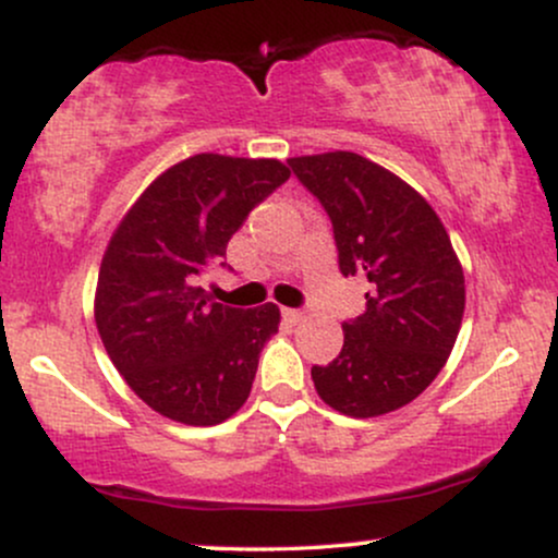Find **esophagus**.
<instances>
[{"instance_id":"obj_1","label":"esophagus","mask_w":558,"mask_h":558,"mask_svg":"<svg viewBox=\"0 0 558 558\" xmlns=\"http://www.w3.org/2000/svg\"><path fill=\"white\" fill-rule=\"evenodd\" d=\"M283 317L288 319V323L296 325V323H301V319H304V312H301V310H283Z\"/></svg>"}]
</instances>
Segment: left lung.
<instances>
[{
	"instance_id": "8db88e82",
	"label": "left lung",
	"mask_w": 558,
	"mask_h": 558,
	"mask_svg": "<svg viewBox=\"0 0 558 558\" xmlns=\"http://www.w3.org/2000/svg\"><path fill=\"white\" fill-rule=\"evenodd\" d=\"M332 222L338 267L364 275L367 310L312 367L319 399L364 420L414 401L444 369L464 315V272L444 222L412 185L354 151L288 159Z\"/></svg>"
}]
</instances>
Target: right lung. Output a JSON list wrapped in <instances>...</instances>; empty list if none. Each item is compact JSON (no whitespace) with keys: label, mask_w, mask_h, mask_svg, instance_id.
<instances>
[{"label":"right lung","mask_w":558,"mask_h":558,"mask_svg":"<svg viewBox=\"0 0 558 558\" xmlns=\"http://www.w3.org/2000/svg\"><path fill=\"white\" fill-rule=\"evenodd\" d=\"M288 175L278 159L189 157L114 230L96 283V328L133 393L162 417L217 425L248 399L280 310L217 304L198 278L228 267L230 235Z\"/></svg>","instance_id":"1"}]
</instances>
